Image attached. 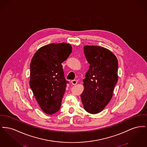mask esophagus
Segmentation results:
<instances>
[{"label":"esophagus","mask_w":147,"mask_h":147,"mask_svg":"<svg viewBox=\"0 0 147 147\" xmlns=\"http://www.w3.org/2000/svg\"><path fill=\"white\" fill-rule=\"evenodd\" d=\"M71 84H72L73 85H76V84H77L78 82H77L76 80H73L71 81Z\"/></svg>","instance_id":"34e87169"}]
</instances>
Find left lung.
<instances>
[{"label": "left lung", "instance_id": "left-lung-1", "mask_svg": "<svg viewBox=\"0 0 147 147\" xmlns=\"http://www.w3.org/2000/svg\"><path fill=\"white\" fill-rule=\"evenodd\" d=\"M90 64L83 79L84 89L80 95L84 109L91 114L100 112L109 103L118 81V60L108 49L99 46L84 47Z\"/></svg>", "mask_w": 147, "mask_h": 147}]
</instances>
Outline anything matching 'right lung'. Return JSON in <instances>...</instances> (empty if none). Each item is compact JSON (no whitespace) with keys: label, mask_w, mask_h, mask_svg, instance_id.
Wrapping results in <instances>:
<instances>
[{"label":"right lung","mask_w":147,"mask_h":147,"mask_svg":"<svg viewBox=\"0 0 147 147\" xmlns=\"http://www.w3.org/2000/svg\"><path fill=\"white\" fill-rule=\"evenodd\" d=\"M71 52L69 44L52 43L40 48L30 63V86L44 112L53 114L61 108L67 84L61 63Z\"/></svg>","instance_id":"obj_1"}]
</instances>
